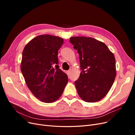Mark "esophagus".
Masks as SVG:
<instances>
[{
  "instance_id": "obj_1",
  "label": "esophagus",
  "mask_w": 135,
  "mask_h": 135,
  "mask_svg": "<svg viewBox=\"0 0 135 135\" xmlns=\"http://www.w3.org/2000/svg\"><path fill=\"white\" fill-rule=\"evenodd\" d=\"M67 75L69 76L70 75V74H71V72H70V70H68V71L67 72Z\"/></svg>"
}]
</instances>
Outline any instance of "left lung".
Masks as SVG:
<instances>
[{
  "instance_id": "8db88e82",
  "label": "left lung",
  "mask_w": 135,
  "mask_h": 135,
  "mask_svg": "<svg viewBox=\"0 0 135 135\" xmlns=\"http://www.w3.org/2000/svg\"><path fill=\"white\" fill-rule=\"evenodd\" d=\"M70 42L79 55L81 72L75 81L79 96L87 102L100 101L116 76L114 55L104 43L93 38L73 37Z\"/></svg>"
}]
</instances>
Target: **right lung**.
Listing matches in <instances>:
<instances>
[{"mask_svg":"<svg viewBox=\"0 0 135 135\" xmlns=\"http://www.w3.org/2000/svg\"><path fill=\"white\" fill-rule=\"evenodd\" d=\"M63 39L40 35L31 40L22 52L21 69L28 88L41 101L52 103L61 97L68 83L59 68L58 51Z\"/></svg>","mask_w":135,"mask_h":135,"instance_id":"add662e5","label":"right lung"}]
</instances>
